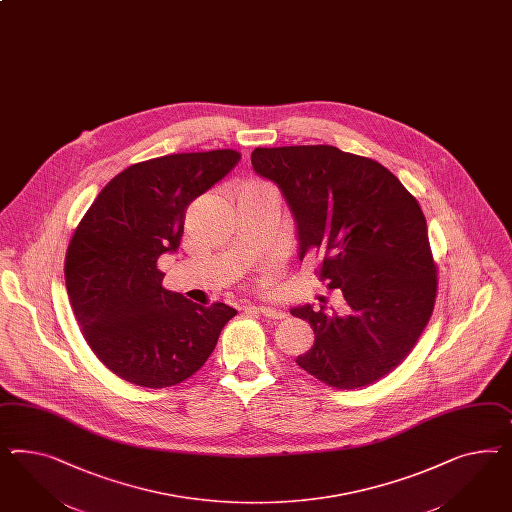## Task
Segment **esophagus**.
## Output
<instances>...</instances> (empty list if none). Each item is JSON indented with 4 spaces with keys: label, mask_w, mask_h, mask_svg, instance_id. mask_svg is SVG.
Returning a JSON list of instances; mask_svg holds the SVG:
<instances>
[{
    "label": "esophagus",
    "mask_w": 512,
    "mask_h": 512,
    "mask_svg": "<svg viewBox=\"0 0 512 512\" xmlns=\"http://www.w3.org/2000/svg\"><path fill=\"white\" fill-rule=\"evenodd\" d=\"M254 312H258V314H262L265 318H269V320H282L284 318V312L282 310H278V308L273 307H250Z\"/></svg>",
    "instance_id": "obj_1"
}]
</instances>
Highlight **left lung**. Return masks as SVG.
I'll use <instances>...</instances> for the list:
<instances>
[{
  "mask_svg": "<svg viewBox=\"0 0 512 512\" xmlns=\"http://www.w3.org/2000/svg\"><path fill=\"white\" fill-rule=\"evenodd\" d=\"M260 177L292 211L299 260L322 250L316 275L346 310L299 305L314 346L295 363L336 387L357 389L402 363L432 316L438 271L417 200L380 162L335 146L256 147Z\"/></svg>",
  "mask_w": 512,
  "mask_h": 512,
  "instance_id": "left-lung-1",
  "label": "left lung"
}]
</instances>
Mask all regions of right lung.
Returning a JSON list of instances; mask_svg holds the SVG:
<instances>
[{
    "mask_svg": "<svg viewBox=\"0 0 512 512\" xmlns=\"http://www.w3.org/2000/svg\"><path fill=\"white\" fill-rule=\"evenodd\" d=\"M234 149L177 153L117 174L74 230L65 286L89 348L123 380L162 389L190 378L237 314L196 305L162 286V254L176 252L185 209L219 183Z\"/></svg>",
    "mask_w": 512,
    "mask_h": 512,
    "instance_id": "right-lung-1",
    "label": "right lung"
}]
</instances>
